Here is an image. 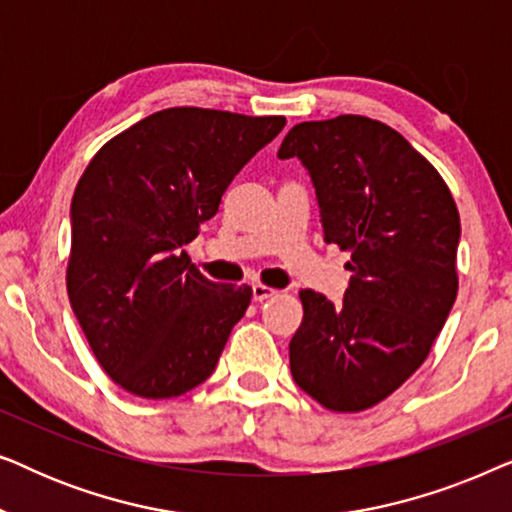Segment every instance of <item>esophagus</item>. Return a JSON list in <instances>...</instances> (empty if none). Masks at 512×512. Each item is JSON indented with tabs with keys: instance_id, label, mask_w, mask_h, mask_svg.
<instances>
[{
	"instance_id": "34e87169",
	"label": "esophagus",
	"mask_w": 512,
	"mask_h": 512,
	"mask_svg": "<svg viewBox=\"0 0 512 512\" xmlns=\"http://www.w3.org/2000/svg\"><path fill=\"white\" fill-rule=\"evenodd\" d=\"M251 296H254L256 303H263V300L277 296V289H272V286H265V284H254L251 286Z\"/></svg>"
}]
</instances>
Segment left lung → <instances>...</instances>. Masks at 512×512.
<instances>
[{"mask_svg":"<svg viewBox=\"0 0 512 512\" xmlns=\"http://www.w3.org/2000/svg\"><path fill=\"white\" fill-rule=\"evenodd\" d=\"M277 156L303 163L324 240L352 254L342 305L300 291L291 375L328 410L373 408L422 366L457 298V205L408 139L366 116L293 125Z\"/></svg>","mask_w":512,"mask_h":512,"instance_id":"8db88e82","label":"left lung"}]
</instances>
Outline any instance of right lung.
Masks as SVG:
<instances>
[{
  "label": "right lung",
  "mask_w": 512,
  "mask_h": 512,
  "mask_svg": "<svg viewBox=\"0 0 512 512\" xmlns=\"http://www.w3.org/2000/svg\"><path fill=\"white\" fill-rule=\"evenodd\" d=\"M284 125V116L174 107L142 118L90 160L69 212L67 293L118 387L174 398L214 373L251 289L209 282L181 247Z\"/></svg>",
  "instance_id": "obj_1"
}]
</instances>
